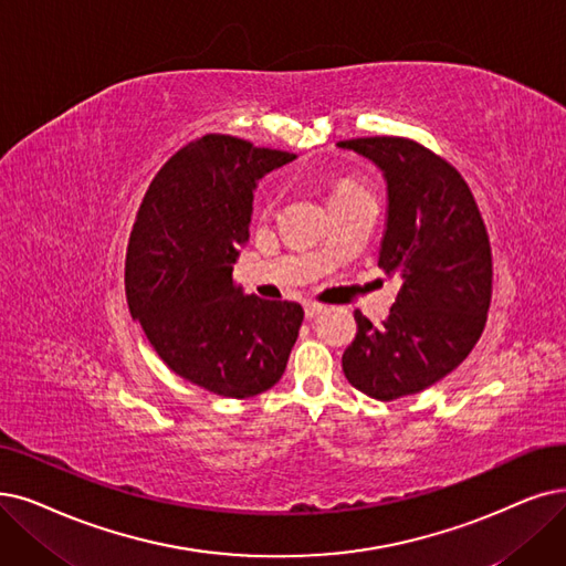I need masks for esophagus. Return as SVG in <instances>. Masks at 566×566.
<instances>
[{"instance_id":"esophagus-1","label":"esophagus","mask_w":566,"mask_h":566,"mask_svg":"<svg viewBox=\"0 0 566 566\" xmlns=\"http://www.w3.org/2000/svg\"><path fill=\"white\" fill-rule=\"evenodd\" d=\"M323 311H325V306L318 304V302H306V304H304V315H306L308 321H313L315 315H321Z\"/></svg>"}]
</instances>
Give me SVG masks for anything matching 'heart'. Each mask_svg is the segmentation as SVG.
<instances>
[{
	"mask_svg": "<svg viewBox=\"0 0 566 566\" xmlns=\"http://www.w3.org/2000/svg\"><path fill=\"white\" fill-rule=\"evenodd\" d=\"M355 190H365V186L355 184V180H338V184L334 186V195H332V197H336V195H344V192H355ZM274 207H276V197H274V195H269V197L262 201V209H260V213H262V216H269L271 211H274Z\"/></svg>",
	"mask_w": 566,
	"mask_h": 566,
	"instance_id": "heart-1",
	"label": "heart"
}]
</instances>
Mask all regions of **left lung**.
<instances>
[{"instance_id": "8db88e82", "label": "left lung", "mask_w": 566, "mask_h": 566, "mask_svg": "<svg viewBox=\"0 0 566 566\" xmlns=\"http://www.w3.org/2000/svg\"><path fill=\"white\" fill-rule=\"evenodd\" d=\"M388 180V230L378 266L399 281L380 327L355 311L357 334L342 367L378 401L422 392L458 369L483 334L492 300V248L462 174L406 137L338 142Z\"/></svg>"}]
</instances>
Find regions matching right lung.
Listing matches in <instances>:
<instances>
[{
    "label": "right lung",
    "mask_w": 566,
    "mask_h": 566,
    "mask_svg": "<svg viewBox=\"0 0 566 566\" xmlns=\"http://www.w3.org/2000/svg\"><path fill=\"white\" fill-rule=\"evenodd\" d=\"M295 160L230 134L176 150L144 195L125 255V292L150 346L192 386L243 399L274 388L304 308L243 295L232 283L251 239L255 180Z\"/></svg>",
    "instance_id": "add662e5"
}]
</instances>
